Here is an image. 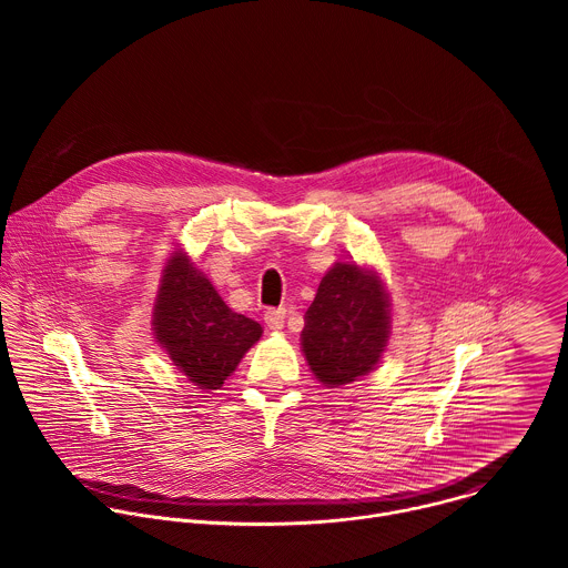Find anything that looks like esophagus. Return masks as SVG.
<instances>
[{
	"label": "esophagus",
	"mask_w": 568,
	"mask_h": 568,
	"mask_svg": "<svg viewBox=\"0 0 568 568\" xmlns=\"http://www.w3.org/2000/svg\"><path fill=\"white\" fill-rule=\"evenodd\" d=\"M285 307H270L265 312V323L272 328V331H281L283 323H285Z\"/></svg>",
	"instance_id": "obj_1"
}]
</instances>
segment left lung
<instances>
[{
    "instance_id": "left-lung-1",
    "label": "left lung",
    "mask_w": 568,
    "mask_h": 568,
    "mask_svg": "<svg viewBox=\"0 0 568 568\" xmlns=\"http://www.w3.org/2000/svg\"><path fill=\"white\" fill-rule=\"evenodd\" d=\"M388 342L382 281L353 263H335L305 312L301 346L312 373L342 386L371 373Z\"/></svg>"
}]
</instances>
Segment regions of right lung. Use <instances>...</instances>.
I'll return each mask as SVG.
<instances>
[{
    "instance_id": "1",
    "label": "right lung",
    "mask_w": 568,
    "mask_h": 568,
    "mask_svg": "<svg viewBox=\"0 0 568 568\" xmlns=\"http://www.w3.org/2000/svg\"><path fill=\"white\" fill-rule=\"evenodd\" d=\"M152 323L156 342L200 388L222 386L263 335L261 323L233 312L184 254L164 270Z\"/></svg>"
}]
</instances>
